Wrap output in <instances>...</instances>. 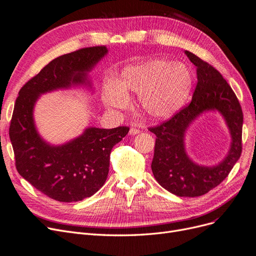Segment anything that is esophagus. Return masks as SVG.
Instances as JSON below:
<instances>
[{"instance_id":"esophagus-1","label":"esophagus","mask_w":256,"mask_h":256,"mask_svg":"<svg viewBox=\"0 0 256 256\" xmlns=\"http://www.w3.org/2000/svg\"><path fill=\"white\" fill-rule=\"evenodd\" d=\"M138 134H140V129L134 127V126H131L130 129H129V134L130 136H136Z\"/></svg>"}]
</instances>
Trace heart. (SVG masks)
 Wrapping results in <instances>:
<instances>
[{"label":"heart","mask_w":256,"mask_h":256,"mask_svg":"<svg viewBox=\"0 0 256 256\" xmlns=\"http://www.w3.org/2000/svg\"><path fill=\"white\" fill-rule=\"evenodd\" d=\"M192 88V75L186 66L154 59L130 64L122 70L118 82H106L102 100L108 108L122 109L129 102L128 94L138 93V106L146 116L164 120L183 107Z\"/></svg>","instance_id":"obj_1"}]
</instances>
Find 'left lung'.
Instances as JSON below:
<instances>
[{
  "label": "left lung",
  "mask_w": 256,
  "mask_h": 256,
  "mask_svg": "<svg viewBox=\"0 0 256 256\" xmlns=\"http://www.w3.org/2000/svg\"><path fill=\"white\" fill-rule=\"evenodd\" d=\"M185 54L197 68L195 92L188 106L167 122L149 128L156 134L152 170L158 183L179 197H199L222 183L242 154V111L232 88L215 68L192 52ZM218 110L232 134L230 149L224 160L213 166H199L184 149V134L201 114Z\"/></svg>",
  "instance_id": "1"
}]
</instances>
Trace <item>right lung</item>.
I'll use <instances>...</instances> for the list:
<instances>
[{"label":"right lung","mask_w":256,"mask_h":256,"mask_svg":"<svg viewBox=\"0 0 256 256\" xmlns=\"http://www.w3.org/2000/svg\"><path fill=\"white\" fill-rule=\"evenodd\" d=\"M106 46L78 50L56 59L26 82L14 104L10 127L16 170L34 188L60 202L91 197L107 180L110 154L128 127H88L62 145L46 142L34 125V108L41 94L73 86L92 88L88 73L107 55Z\"/></svg>","instance_id":"add662e5"}]
</instances>
